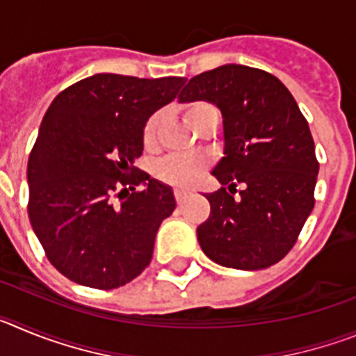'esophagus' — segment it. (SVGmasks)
I'll list each match as a JSON object with an SVG mask.
<instances>
[{
	"instance_id": "obj_1",
	"label": "esophagus",
	"mask_w": 356,
	"mask_h": 356,
	"mask_svg": "<svg viewBox=\"0 0 356 356\" xmlns=\"http://www.w3.org/2000/svg\"><path fill=\"white\" fill-rule=\"evenodd\" d=\"M188 196H191V191H184V188H176V191H175V197H176V201H178V203L185 201Z\"/></svg>"
}]
</instances>
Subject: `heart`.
<instances>
[{
  "label": "heart",
  "instance_id": "b5f03b06",
  "mask_svg": "<svg viewBox=\"0 0 356 356\" xmlns=\"http://www.w3.org/2000/svg\"><path fill=\"white\" fill-rule=\"evenodd\" d=\"M209 108H212V106L207 105V103H191L184 112L185 121L193 127L197 115H200L203 110ZM160 124H162L160 114L151 115V118L147 119L146 127H144V143H146L147 146L155 144ZM203 171H205V162L201 159H197V156L187 155L168 156V159H163L162 162L156 165V175H159L160 180H163L165 184L176 185V187H188V185L196 184L197 178H200Z\"/></svg>",
  "mask_w": 356,
  "mask_h": 356
}]
</instances>
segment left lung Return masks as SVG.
<instances>
[{
    "instance_id": "1",
    "label": "left lung",
    "mask_w": 356,
    "mask_h": 356,
    "mask_svg": "<svg viewBox=\"0 0 356 356\" xmlns=\"http://www.w3.org/2000/svg\"><path fill=\"white\" fill-rule=\"evenodd\" d=\"M178 99L209 102L222 114L225 156L212 175L229 188L205 194L210 216L196 229L203 253L242 271L280 262L312 212L319 172L312 134L292 94L262 69L226 64L191 78Z\"/></svg>"
}]
</instances>
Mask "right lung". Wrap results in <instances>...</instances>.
<instances>
[{
    "instance_id": "right-lung-1",
    "label": "right lung",
    "mask_w": 356,
    "mask_h": 356,
    "mask_svg": "<svg viewBox=\"0 0 356 356\" xmlns=\"http://www.w3.org/2000/svg\"><path fill=\"white\" fill-rule=\"evenodd\" d=\"M181 85L180 76L99 72L49 105L28 159V216L48 260L71 282L110 291L151 262L176 200L169 185L129 172L143 155L147 119Z\"/></svg>"
}]
</instances>
